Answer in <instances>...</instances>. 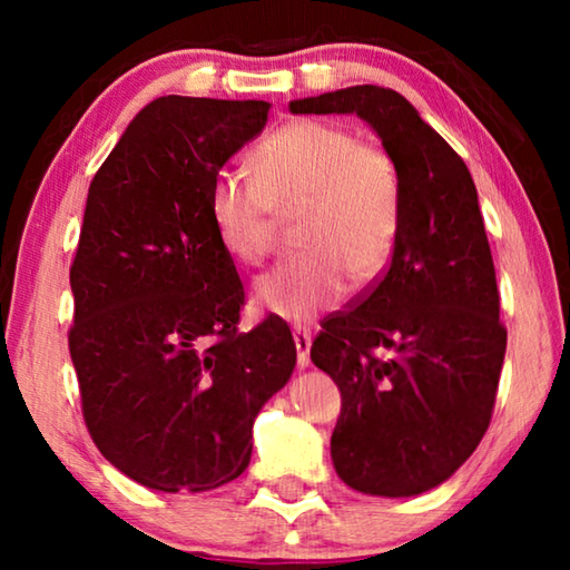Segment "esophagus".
Returning <instances> with one entry per match:
<instances>
[{
	"label": "esophagus",
	"instance_id": "34e87169",
	"mask_svg": "<svg viewBox=\"0 0 570 570\" xmlns=\"http://www.w3.org/2000/svg\"><path fill=\"white\" fill-rule=\"evenodd\" d=\"M294 342H296V352H298V366H308V350H312V332H306V330H302V326H298V330H294Z\"/></svg>",
	"mask_w": 570,
	"mask_h": 570
}]
</instances>
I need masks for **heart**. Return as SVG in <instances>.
Returning a JSON list of instances; mask_svg holds the SVG:
<instances>
[{"label": "heart", "instance_id": "b5f03b06", "mask_svg": "<svg viewBox=\"0 0 570 570\" xmlns=\"http://www.w3.org/2000/svg\"><path fill=\"white\" fill-rule=\"evenodd\" d=\"M254 173L218 170L210 224L226 254L244 266L266 262L282 218H298L306 248L254 284L258 312L306 324L340 304L356 282H372L397 248L404 198L387 150L340 122L298 118L266 135Z\"/></svg>", "mask_w": 570, "mask_h": 570}]
</instances>
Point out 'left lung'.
I'll list each match as a JSON object with an SVG mask.
<instances>
[{"instance_id":"obj_1","label":"left lung","mask_w":570,"mask_h":570,"mask_svg":"<svg viewBox=\"0 0 570 570\" xmlns=\"http://www.w3.org/2000/svg\"><path fill=\"white\" fill-rule=\"evenodd\" d=\"M288 110L360 115L400 168L404 216L387 272L322 324L312 362L342 392L336 475L366 495H420L480 445L503 370L508 332L475 183L390 88L356 85Z\"/></svg>"}]
</instances>
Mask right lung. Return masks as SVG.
I'll use <instances>...</instances> for the list:
<instances>
[{
	"mask_svg": "<svg viewBox=\"0 0 570 570\" xmlns=\"http://www.w3.org/2000/svg\"><path fill=\"white\" fill-rule=\"evenodd\" d=\"M272 105L168 95L95 173L70 268V356L105 460L140 485L214 490L250 460V430L296 364L288 326L240 334L244 284L210 224V180Z\"/></svg>",
	"mask_w": 570,
	"mask_h": 570,
	"instance_id": "obj_1",
	"label": "right lung"
}]
</instances>
